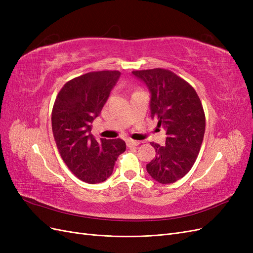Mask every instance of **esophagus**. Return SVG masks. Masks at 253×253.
Wrapping results in <instances>:
<instances>
[{"mask_svg":"<svg viewBox=\"0 0 253 253\" xmlns=\"http://www.w3.org/2000/svg\"><path fill=\"white\" fill-rule=\"evenodd\" d=\"M126 144H127V147H134V145L140 144V142L137 141V140H133V139H127Z\"/></svg>","mask_w":253,"mask_h":253,"instance_id":"esophagus-1","label":"esophagus"}]
</instances>
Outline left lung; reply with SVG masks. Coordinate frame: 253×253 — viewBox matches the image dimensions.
Wrapping results in <instances>:
<instances>
[{"label":"left lung","mask_w":253,"mask_h":253,"mask_svg":"<svg viewBox=\"0 0 253 253\" xmlns=\"http://www.w3.org/2000/svg\"><path fill=\"white\" fill-rule=\"evenodd\" d=\"M132 74L148 86L151 117L167 131L164 147L151 142L156 156L147 165V171L160 183L177 181L193 167L203 143L206 118L201 99L187 81L169 70Z\"/></svg>","instance_id":"8db88e82"}]
</instances>
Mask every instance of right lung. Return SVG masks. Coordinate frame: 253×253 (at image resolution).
<instances>
[{
    "mask_svg": "<svg viewBox=\"0 0 253 253\" xmlns=\"http://www.w3.org/2000/svg\"><path fill=\"white\" fill-rule=\"evenodd\" d=\"M119 77L118 71L84 74L66 82L53 103L51 127L60 155L68 169L88 183L108 179L126 149L122 139L97 141L90 133Z\"/></svg>",
    "mask_w": 253,
    "mask_h": 253,
    "instance_id": "right-lung-1",
    "label": "right lung"
}]
</instances>
